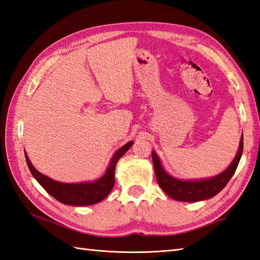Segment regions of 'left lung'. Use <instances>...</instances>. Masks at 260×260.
Here are the masks:
<instances>
[{
    "instance_id": "1",
    "label": "left lung",
    "mask_w": 260,
    "mask_h": 260,
    "mask_svg": "<svg viewBox=\"0 0 260 260\" xmlns=\"http://www.w3.org/2000/svg\"><path fill=\"white\" fill-rule=\"evenodd\" d=\"M242 150H244V136L241 135L238 152H237L234 161L230 163L229 167L218 175L200 180H180L174 178L164 170L157 154L153 151L152 159L157 183L170 198L174 199L176 201L198 202L213 198L227 185L230 179L233 178L241 158Z\"/></svg>"
}]
</instances>
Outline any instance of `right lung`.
<instances>
[{
    "label": "right lung",
    "mask_w": 260,
    "mask_h": 260,
    "mask_svg": "<svg viewBox=\"0 0 260 260\" xmlns=\"http://www.w3.org/2000/svg\"><path fill=\"white\" fill-rule=\"evenodd\" d=\"M133 144V141H131L116 151L114 156L110 159L106 172L101 178L92 182H80V183H62V182L48 178L47 175L40 173L33 167L29 157H27L26 152H24V154L26 164L33 178L40 183L49 194L52 196L59 202L67 204V206L84 207L101 202L109 194L115 183L116 164Z\"/></svg>",
    "instance_id": "1"
}]
</instances>
